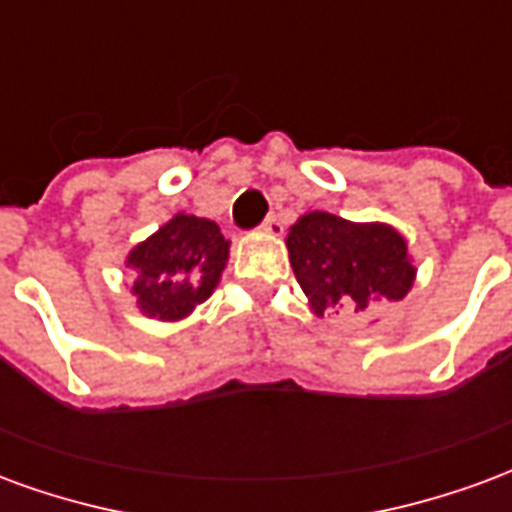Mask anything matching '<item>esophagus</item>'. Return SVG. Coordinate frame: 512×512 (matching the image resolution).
<instances>
[{"instance_id":"esophagus-1","label":"esophagus","mask_w":512,"mask_h":512,"mask_svg":"<svg viewBox=\"0 0 512 512\" xmlns=\"http://www.w3.org/2000/svg\"><path fill=\"white\" fill-rule=\"evenodd\" d=\"M260 230H263L266 235H279L282 233V224H279L277 216H268L266 222L260 224Z\"/></svg>"}]
</instances>
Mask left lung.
Here are the masks:
<instances>
[{
    "mask_svg": "<svg viewBox=\"0 0 512 512\" xmlns=\"http://www.w3.org/2000/svg\"><path fill=\"white\" fill-rule=\"evenodd\" d=\"M288 255L310 310L323 315H373L414 288L417 268L392 224L348 222L310 211L290 224Z\"/></svg>",
    "mask_w": 512,
    "mask_h": 512,
    "instance_id": "1",
    "label": "left lung"
}]
</instances>
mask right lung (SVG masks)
<instances>
[{
	"label": "right lung",
	"mask_w": 512,
	"mask_h": 512,
	"mask_svg": "<svg viewBox=\"0 0 512 512\" xmlns=\"http://www.w3.org/2000/svg\"><path fill=\"white\" fill-rule=\"evenodd\" d=\"M230 257L219 224L175 213L164 227L136 244L126 257L134 274L131 296L147 318L183 321L211 296Z\"/></svg>",
	"instance_id": "add662e5"
}]
</instances>
